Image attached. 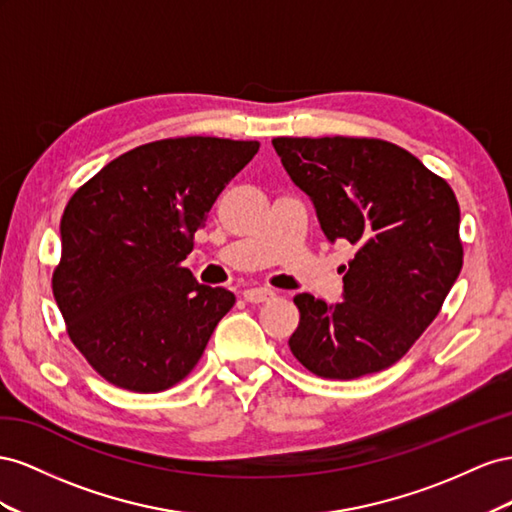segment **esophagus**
<instances>
[{
	"mask_svg": "<svg viewBox=\"0 0 512 512\" xmlns=\"http://www.w3.org/2000/svg\"><path fill=\"white\" fill-rule=\"evenodd\" d=\"M272 298H274V291H272V289H266V287H251V289L244 291V300H246V302L259 304V302H268V300H272Z\"/></svg>",
	"mask_w": 512,
	"mask_h": 512,
	"instance_id": "esophagus-1",
	"label": "esophagus"
}]
</instances>
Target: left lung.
I'll list each match as a JSON object with an SVG mask.
<instances>
[{"instance_id": "1", "label": "left lung", "mask_w": 512, "mask_h": 512, "mask_svg": "<svg viewBox=\"0 0 512 512\" xmlns=\"http://www.w3.org/2000/svg\"><path fill=\"white\" fill-rule=\"evenodd\" d=\"M272 145L324 236L356 246L343 266V302L294 298L291 354L328 379L388 369L429 328L461 272L455 193L382 139L276 137Z\"/></svg>"}]
</instances>
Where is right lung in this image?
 Listing matches in <instances>:
<instances>
[{"label": "right lung", "instance_id": "1", "mask_svg": "<svg viewBox=\"0 0 512 512\" xmlns=\"http://www.w3.org/2000/svg\"><path fill=\"white\" fill-rule=\"evenodd\" d=\"M257 141L180 137L139 145L83 184L60 223L53 296L92 367L133 392H160L195 369L236 296L199 285L182 261Z\"/></svg>", "mask_w": 512, "mask_h": 512}]
</instances>
